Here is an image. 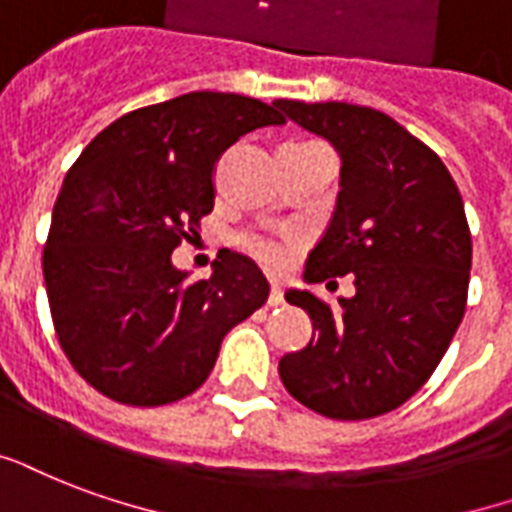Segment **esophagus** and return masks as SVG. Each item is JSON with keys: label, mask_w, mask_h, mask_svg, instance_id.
<instances>
[{"label": "esophagus", "mask_w": 512, "mask_h": 512, "mask_svg": "<svg viewBox=\"0 0 512 512\" xmlns=\"http://www.w3.org/2000/svg\"><path fill=\"white\" fill-rule=\"evenodd\" d=\"M283 302H286V299H283V288H280L278 283H272V288H270V305L278 307V305H283Z\"/></svg>", "instance_id": "obj_1"}]
</instances>
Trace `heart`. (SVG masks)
Segmentation results:
<instances>
[{"mask_svg":"<svg viewBox=\"0 0 512 512\" xmlns=\"http://www.w3.org/2000/svg\"><path fill=\"white\" fill-rule=\"evenodd\" d=\"M242 245H245V251H251L264 267H270V270L286 267L288 251L283 242L272 240V237H261V234H248V237H242Z\"/></svg>","mask_w":512,"mask_h":512,"instance_id":"obj_1","label":"heart"}]
</instances>
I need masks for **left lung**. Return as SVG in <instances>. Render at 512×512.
Masks as SVG:
<instances>
[{
  "instance_id": "obj_1",
  "label": "left lung",
  "mask_w": 512,
  "mask_h": 512,
  "mask_svg": "<svg viewBox=\"0 0 512 512\" xmlns=\"http://www.w3.org/2000/svg\"><path fill=\"white\" fill-rule=\"evenodd\" d=\"M275 105L340 153L332 221L305 264V283L353 275L356 294L329 307L291 288L313 321L278 370L288 394L337 421L397 410L448 351L467 307L472 237L440 156L391 115L348 102Z\"/></svg>"
}]
</instances>
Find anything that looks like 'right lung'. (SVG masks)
<instances>
[{"mask_svg":"<svg viewBox=\"0 0 512 512\" xmlns=\"http://www.w3.org/2000/svg\"><path fill=\"white\" fill-rule=\"evenodd\" d=\"M275 107L191 91L121 115L67 172L42 272L61 348L105 397L156 407L194 394L226 332L270 297L242 253H218L207 280H188L169 256L213 210L221 153L286 124Z\"/></svg>","mask_w":512,"mask_h":512,"instance_id":"obj_1","label":"right lung"}]
</instances>
